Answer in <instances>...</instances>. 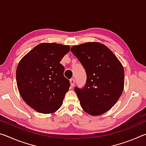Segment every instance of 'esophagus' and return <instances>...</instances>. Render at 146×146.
Returning a JSON list of instances; mask_svg holds the SVG:
<instances>
[{
  "label": "esophagus",
  "instance_id": "34e87169",
  "mask_svg": "<svg viewBox=\"0 0 146 146\" xmlns=\"http://www.w3.org/2000/svg\"><path fill=\"white\" fill-rule=\"evenodd\" d=\"M70 84H71V86H73L74 84H75V79H74L73 78L70 79Z\"/></svg>",
  "mask_w": 146,
  "mask_h": 146
}]
</instances>
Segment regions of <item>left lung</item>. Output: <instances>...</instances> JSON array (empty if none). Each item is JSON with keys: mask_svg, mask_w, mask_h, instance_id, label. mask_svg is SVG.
Masks as SVG:
<instances>
[{"mask_svg": "<svg viewBox=\"0 0 146 146\" xmlns=\"http://www.w3.org/2000/svg\"><path fill=\"white\" fill-rule=\"evenodd\" d=\"M71 51L84 68L86 82L74 90L81 107L91 115L110 110L122 95L124 71L118 58L108 47L98 42L73 46Z\"/></svg>", "mask_w": 146, "mask_h": 146, "instance_id": "left-lung-1", "label": "left lung"}]
</instances>
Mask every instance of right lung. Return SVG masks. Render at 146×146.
I'll use <instances>...</instances> for the list:
<instances>
[{
    "label": "right lung",
    "mask_w": 146,
    "mask_h": 146,
    "mask_svg": "<svg viewBox=\"0 0 146 146\" xmlns=\"http://www.w3.org/2000/svg\"><path fill=\"white\" fill-rule=\"evenodd\" d=\"M69 46L42 43L21 59L16 78L20 95L28 106L41 113L56 111L62 105L70 82L60 63Z\"/></svg>",
    "instance_id": "right-lung-1"
}]
</instances>
